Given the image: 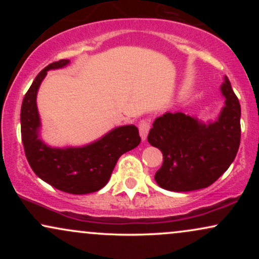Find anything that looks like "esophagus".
<instances>
[{
    "mask_svg": "<svg viewBox=\"0 0 259 259\" xmlns=\"http://www.w3.org/2000/svg\"><path fill=\"white\" fill-rule=\"evenodd\" d=\"M151 123L148 120H142L141 123L139 124V130H140V136H141L142 140H146L148 132H150Z\"/></svg>",
    "mask_w": 259,
    "mask_h": 259,
    "instance_id": "esophagus-1",
    "label": "esophagus"
}]
</instances>
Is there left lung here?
Instances as JSON below:
<instances>
[{
  "instance_id": "obj_1",
  "label": "left lung",
  "mask_w": 259,
  "mask_h": 259,
  "mask_svg": "<svg viewBox=\"0 0 259 259\" xmlns=\"http://www.w3.org/2000/svg\"><path fill=\"white\" fill-rule=\"evenodd\" d=\"M221 90L225 106L215 121L204 124L181 112H167L153 121L147 140L163 153V164L154 175L162 189H204L233 163L241 139V107L228 76Z\"/></svg>"
}]
</instances>
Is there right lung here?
Instances as JSON below:
<instances>
[{
    "label": "right lung",
    "instance_id": "right-lung-1",
    "mask_svg": "<svg viewBox=\"0 0 259 259\" xmlns=\"http://www.w3.org/2000/svg\"><path fill=\"white\" fill-rule=\"evenodd\" d=\"M69 64L68 59L44 68L25 94L20 111L22 141L25 156L34 173L47 184L73 195L99 191L108 183L117 160L141 141L135 125L115 127L97 141L82 147H50L40 136V117L36 95L49 70Z\"/></svg>",
    "mask_w": 259,
    "mask_h": 259
}]
</instances>
